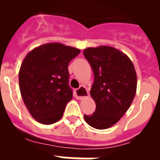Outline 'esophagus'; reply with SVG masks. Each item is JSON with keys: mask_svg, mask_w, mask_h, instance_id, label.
<instances>
[{"mask_svg": "<svg viewBox=\"0 0 160 160\" xmlns=\"http://www.w3.org/2000/svg\"><path fill=\"white\" fill-rule=\"evenodd\" d=\"M76 98L79 100L84 99L86 98H87L89 96V93L87 91V90L86 88H84L83 87H81L79 89L76 90Z\"/></svg>", "mask_w": 160, "mask_h": 160, "instance_id": "34e87169", "label": "esophagus"}]
</instances>
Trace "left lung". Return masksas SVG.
<instances>
[{
	"instance_id": "1",
	"label": "left lung",
	"mask_w": 160,
	"mask_h": 160,
	"mask_svg": "<svg viewBox=\"0 0 160 160\" xmlns=\"http://www.w3.org/2000/svg\"><path fill=\"white\" fill-rule=\"evenodd\" d=\"M83 54L94 72L90 96L96 104L93 114H84L85 121L95 129H107L119 121L135 98V66L128 55L112 46L89 47Z\"/></svg>"
}]
</instances>
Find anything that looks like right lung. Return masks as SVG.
<instances>
[{
    "label": "right lung",
    "mask_w": 160,
    "mask_h": 160,
    "mask_svg": "<svg viewBox=\"0 0 160 160\" xmlns=\"http://www.w3.org/2000/svg\"><path fill=\"white\" fill-rule=\"evenodd\" d=\"M81 50L58 42L39 46L27 53L19 70L22 99L31 116L42 124L62 117L73 98L68 65Z\"/></svg>",
    "instance_id": "1"
}]
</instances>
